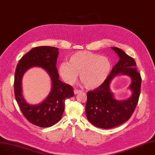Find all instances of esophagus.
<instances>
[{
	"label": "esophagus",
	"instance_id": "esophagus-1",
	"mask_svg": "<svg viewBox=\"0 0 155 155\" xmlns=\"http://www.w3.org/2000/svg\"><path fill=\"white\" fill-rule=\"evenodd\" d=\"M81 92H82V91L79 90V89H74V93L75 94H78V93H81Z\"/></svg>",
	"mask_w": 155,
	"mask_h": 155
}]
</instances>
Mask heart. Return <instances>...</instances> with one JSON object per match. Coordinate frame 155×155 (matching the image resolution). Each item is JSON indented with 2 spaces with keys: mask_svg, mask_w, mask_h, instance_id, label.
Listing matches in <instances>:
<instances>
[{
  "mask_svg": "<svg viewBox=\"0 0 155 155\" xmlns=\"http://www.w3.org/2000/svg\"><path fill=\"white\" fill-rule=\"evenodd\" d=\"M111 67V61L106 57L91 52L79 51L69 58V62H61L58 72L64 81L70 85L76 83L79 74L84 86L94 89L106 80Z\"/></svg>",
  "mask_w": 155,
  "mask_h": 155,
  "instance_id": "obj_1",
  "label": "heart"
}]
</instances>
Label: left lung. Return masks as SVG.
<instances>
[{
  "label": "left lung",
  "instance_id": "8db88e82",
  "mask_svg": "<svg viewBox=\"0 0 155 155\" xmlns=\"http://www.w3.org/2000/svg\"><path fill=\"white\" fill-rule=\"evenodd\" d=\"M120 58L104 83L87 93L86 114L88 121L96 127L110 129L128 121L138 104L140 95L141 78L137 71L134 59L121 49L111 48ZM120 74L127 75L132 78L129 88L132 95L128 100L119 101L114 97L110 90L113 78Z\"/></svg>",
  "mask_w": 155,
  "mask_h": 155
}]
</instances>
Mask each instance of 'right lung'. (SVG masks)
Segmentation results:
<instances>
[{"mask_svg": "<svg viewBox=\"0 0 155 155\" xmlns=\"http://www.w3.org/2000/svg\"><path fill=\"white\" fill-rule=\"evenodd\" d=\"M59 49L51 46L32 48L20 59L14 77L15 99L23 115L32 124L48 128L59 122L63 114L65 100L74 95L71 86L59 80L56 68ZM41 67L50 75L52 88L48 97L41 104L31 105L25 101L21 92V79L25 72L31 67Z\"/></svg>", "mask_w": 155, "mask_h": 155, "instance_id": "1", "label": "right lung"}]
</instances>
